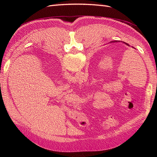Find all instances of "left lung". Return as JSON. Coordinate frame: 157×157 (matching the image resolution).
<instances>
[{
	"mask_svg": "<svg viewBox=\"0 0 157 157\" xmlns=\"http://www.w3.org/2000/svg\"><path fill=\"white\" fill-rule=\"evenodd\" d=\"M124 43L126 44V45H128V46H130V45L129 44H127V43H126V42H124ZM133 48H134V47H133Z\"/></svg>",
	"mask_w": 157,
	"mask_h": 157,
	"instance_id": "left-lung-1",
	"label": "left lung"
}]
</instances>
